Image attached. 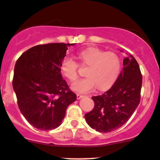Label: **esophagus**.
Masks as SVG:
<instances>
[{
    "instance_id": "obj_1",
    "label": "esophagus",
    "mask_w": 160,
    "mask_h": 160,
    "mask_svg": "<svg viewBox=\"0 0 160 160\" xmlns=\"http://www.w3.org/2000/svg\"><path fill=\"white\" fill-rule=\"evenodd\" d=\"M84 96H85L84 95H82V94H79V93H78V94H77V99H82V98H83Z\"/></svg>"
}]
</instances>
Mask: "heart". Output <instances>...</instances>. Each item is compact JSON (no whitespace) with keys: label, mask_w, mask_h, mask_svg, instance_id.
Masks as SVG:
<instances>
[{"label":"heart","mask_w":160,"mask_h":160,"mask_svg":"<svg viewBox=\"0 0 160 160\" xmlns=\"http://www.w3.org/2000/svg\"><path fill=\"white\" fill-rule=\"evenodd\" d=\"M78 58L82 65L88 66L85 78L72 85L75 92L85 93L98 87L105 90L116 82L121 71V59L115 52L104 51L96 47H89L78 53ZM78 64L72 57H65L61 64L63 75L71 82L78 78Z\"/></svg>","instance_id":"heart-1"}]
</instances>
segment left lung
<instances>
[{"instance_id": "left-lung-1", "label": "left lung", "mask_w": 160, "mask_h": 160, "mask_svg": "<svg viewBox=\"0 0 160 160\" xmlns=\"http://www.w3.org/2000/svg\"><path fill=\"white\" fill-rule=\"evenodd\" d=\"M123 65L113 86L103 94L92 97L94 108L85 113V118L96 132L106 133L121 128L140 102L142 76L138 64L130 54L124 59Z\"/></svg>"}]
</instances>
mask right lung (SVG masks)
Returning a JSON list of instances; mask_svg holds the SVG:
<instances>
[{"mask_svg": "<svg viewBox=\"0 0 160 160\" xmlns=\"http://www.w3.org/2000/svg\"><path fill=\"white\" fill-rule=\"evenodd\" d=\"M74 44L35 46L15 63L12 85L18 108L36 128L50 131L59 127L67 107L76 100L61 73L68 47Z\"/></svg>", "mask_w": 160, "mask_h": 160, "instance_id": "right-lung-1", "label": "right lung"}]
</instances>
